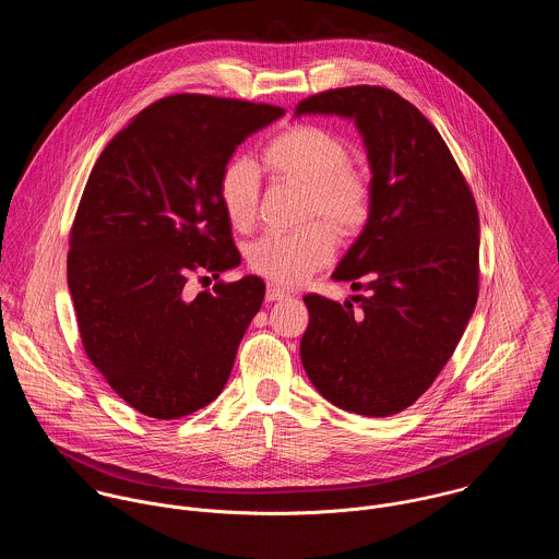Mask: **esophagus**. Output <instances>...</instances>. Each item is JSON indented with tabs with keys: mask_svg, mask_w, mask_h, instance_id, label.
Returning a JSON list of instances; mask_svg holds the SVG:
<instances>
[{
	"mask_svg": "<svg viewBox=\"0 0 559 559\" xmlns=\"http://www.w3.org/2000/svg\"><path fill=\"white\" fill-rule=\"evenodd\" d=\"M288 295L282 290V288H277V286H266V301H280V299H286Z\"/></svg>",
	"mask_w": 559,
	"mask_h": 559,
	"instance_id": "1",
	"label": "esophagus"
}]
</instances>
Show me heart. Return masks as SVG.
Wrapping results in <instances>:
<instances>
[{
    "label": "heart",
    "mask_w": 559,
    "mask_h": 559,
    "mask_svg": "<svg viewBox=\"0 0 559 559\" xmlns=\"http://www.w3.org/2000/svg\"><path fill=\"white\" fill-rule=\"evenodd\" d=\"M264 163L277 176L308 187L306 222H326L340 233L359 230L372 211V182L350 163L348 144L319 124H297L273 138ZM262 178L247 157L226 163L217 198L233 228L247 230L258 219ZM337 249L333 230L312 224L299 233H266L247 249V264L264 280L290 288L326 266Z\"/></svg>",
    "instance_id": "obj_1"
}]
</instances>
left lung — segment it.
I'll return each instance as SVG.
<instances>
[{"instance_id":"8db88e82","label":"left lung","mask_w":559,"mask_h":559,"mask_svg":"<svg viewBox=\"0 0 559 559\" xmlns=\"http://www.w3.org/2000/svg\"><path fill=\"white\" fill-rule=\"evenodd\" d=\"M355 118L372 167V211L333 273L357 295H306L301 361L331 404L388 417L419 399L450 361L478 304L474 193L430 120L394 90L350 85L297 105Z\"/></svg>"}]
</instances>
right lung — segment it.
Masks as SVG:
<instances>
[{
  "instance_id": "right-lung-1",
  "label": "right lung",
  "mask_w": 559,
  "mask_h": 559,
  "mask_svg": "<svg viewBox=\"0 0 559 559\" xmlns=\"http://www.w3.org/2000/svg\"><path fill=\"white\" fill-rule=\"evenodd\" d=\"M282 107L171 94L142 109L94 163L69 237L67 277L87 359L155 419L185 417L228 383L264 282L218 280L189 298L191 272L240 262L219 174Z\"/></svg>"
}]
</instances>
